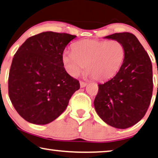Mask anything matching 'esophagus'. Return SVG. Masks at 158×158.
<instances>
[{
    "label": "esophagus",
    "mask_w": 158,
    "mask_h": 158,
    "mask_svg": "<svg viewBox=\"0 0 158 158\" xmlns=\"http://www.w3.org/2000/svg\"><path fill=\"white\" fill-rule=\"evenodd\" d=\"M86 82H84V81H80V86H81V88H84L85 87V86H86Z\"/></svg>",
    "instance_id": "esophagus-1"
}]
</instances>
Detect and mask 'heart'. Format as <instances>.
I'll return each mask as SVG.
<instances>
[{"label":"heart","instance_id":"heart-1","mask_svg":"<svg viewBox=\"0 0 158 158\" xmlns=\"http://www.w3.org/2000/svg\"><path fill=\"white\" fill-rule=\"evenodd\" d=\"M124 47L117 40L108 41L85 39L75 43L73 51L62 54V62L72 77H78L84 69L86 76L104 81L118 72L124 58Z\"/></svg>","mask_w":158,"mask_h":158}]
</instances>
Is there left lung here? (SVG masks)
I'll list each match as a JSON object with an SVG mask.
<instances>
[{
    "instance_id": "left-lung-1",
    "label": "left lung",
    "mask_w": 158,
    "mask_h": 158,
    "mask_svg": "<svg viewBox=\"0 0 158 158\" xmlns=\"http://www.w3.org/2000/svg\"><path fill=\"white\" fill-rule=\"evenodd\" d=\"M104 38L120 41L125 53L117 74L98 85L94 108L104 123L126 129L141 120L150 106L153 89L152 63L134 34L117 33Z\"/></svg>"
}]
</instances>
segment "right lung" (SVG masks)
<instances>
[{"label":"right lung","mask_w":158,"mask_h":158,"mask_svg":"<svg viewBox=\"0 0 158 158\" xmlns=\"http://www.w3.org/2000/svg\"><path fill=\"white\" fill-rule=\"evenodd\" d=\"M77 36L52 31L28 38L13 56L8 94L20 116L28 123L46 124L66 110L78 80L66 72L62 54Z\"/></svg>","instance_id":"add662e5"}]
</instances>
